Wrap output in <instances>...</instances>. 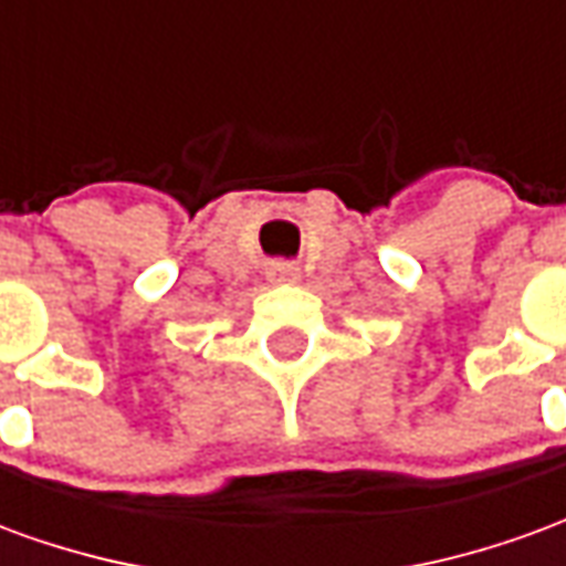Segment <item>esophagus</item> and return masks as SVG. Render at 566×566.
I'll return each instance as SVG.
<instances>
[{"instance_id":"1","label":"esophagus","mask_w":566,"mask_h":566,"mask_svg":"<svg viewBox=\"0 0 566 566\" xmlns=\"http://www.w3.org/2000/svg\"><path fill=\"white\" fill-rule=\"evenodd\" d=\"M266 275H270V282H296L300 270H296L294 263H287V260H275V263H270Z\"/></svg>"}]
</instances>
